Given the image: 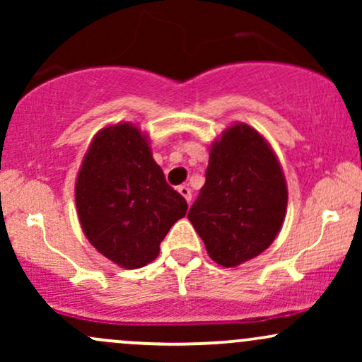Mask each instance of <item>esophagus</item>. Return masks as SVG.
<instances>
[{
  "mask_svg": "<svg viewBox=\"0 0 362 362\" xmlns=\"http://www.w3.org/2000/svg\"><path fill=\"white\" fill-rule=\"evenodd\" d=\"M178 192H180L182 197H184L185 201L190 204V201H192V192H190L189 187H187V185H180V187H178Z\"/></svg>",
  "mask_w": 362,
  "mask_h": 362,
  "instance_id": "34e87169",
  "label": "esophagus"
}]
</instances>
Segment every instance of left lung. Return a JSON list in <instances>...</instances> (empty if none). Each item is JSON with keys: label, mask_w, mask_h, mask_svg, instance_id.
Masks as SVG:
<instances>
[{"label": "left lung", "mask_w": 362, "mask_h": 362, "mask_svg": "<svg viewBox=\"0 0 362 362\" xmlns=\"http://www.w3.org/2000/svg\"><path fill=\"white\" fill-rule=\"evenodd\" d=\"M288 185L267 139L248 124L224 129L209 149L206 184L189 211L216 264L236 267L260 255L279 235Z\"/></svg>", "instance_id": "8db88e82"}]
</instances>
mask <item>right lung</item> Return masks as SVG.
<instances>
[{
  "mask_svg": "<svg viewBox=\"0 0 362 362\" xmlns=\"http://www.w3.org/2000/svg\"><path fill=\"white\" fill-rule=\"evenodd\" d=\"M149 144L136 124L100 129L74 185L83 233L124 269L155 260L170 228L187 213L185 199L167 184Z\"/></svg>",
  "mask_w": 362,
  "mask_h": 362,
  "instance_id": "add662e5",
  "label": "right lung"
}]
</instances>
